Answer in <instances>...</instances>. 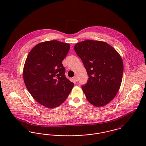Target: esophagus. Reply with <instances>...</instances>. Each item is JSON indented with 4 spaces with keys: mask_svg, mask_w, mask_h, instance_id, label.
I'll return each instance as SVG.
<instances>
[{
    "mask_svg": "<svg viewBox=\"0 0 146 146\" xmlns=\"http://www.w3.org/2000/svg\"><path fill=\"white\" fill-rule=\"evenodd\" d=\"M73 79H74V81H75V82H77V81H78V77H77L76 76H74V77L73 78Z\"/></svg>",
    "mask_w": 146,
    "mask_h": 146,
    "instance_id": "1",
    "label": "esophagus"
}]
</instances>
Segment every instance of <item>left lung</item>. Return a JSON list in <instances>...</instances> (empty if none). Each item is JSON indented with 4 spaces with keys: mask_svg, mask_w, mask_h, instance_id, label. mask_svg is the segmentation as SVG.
<instances>
[{
    "mask_svg": "<svg viewBox=\"0 0 146 146\" xmlns=\"http://www.w3.org/2000/svg\"><path fill=\"white\" fill-rule=\"evenodd\" d=\"M81 58L89 78L82 89L87 100L94 106L110 102L120 87L124 70L122 58L107 43L88 40L74 46Z\"/></svg>",
    "mask_w": 146,
    "mask_h": 146,
    "instance_id": "obj_1",
    "label": "left lung"
}]
</instances>
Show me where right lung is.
Returning a JSON list of instances; mask_svg holds the SVG:
<instances>
[{
  "instance_id": "right-lung-1",
  "label": "right lung",
  "mask_w": 146,
  "mask_h": 146,
  "mask_svg": "<svg viewBox=\"0 0 146 146\" xmlns=\"http://www.w3.org/2000/svg\"><path fill=\"white\" fill-rule=\"evenodd\" d=\"M69 44L51 40L39 43L29 52L23 67L27 89L40 104L58 107L66 100L74 84L65 76L62 61Z\"/></svg>"
}]
</instances>
